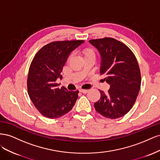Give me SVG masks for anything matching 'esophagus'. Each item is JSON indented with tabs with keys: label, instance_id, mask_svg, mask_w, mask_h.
<instances>
[{
	"label": "esophagus",
	"instance_id": "obj_1",
	"mask_svg": "<svg viewBox=\"0 0 160 160\" xmlns=\"http://www.w3.org/2000/svg\"><path fill=\"white\" fill-rule=\"evenodd\" d=\"M79 91L81 92V93H88L89 90H88V89H79Z\"/></svg>",
	"mask_w": 160,
	"mask_h": 160
}]
</instances>
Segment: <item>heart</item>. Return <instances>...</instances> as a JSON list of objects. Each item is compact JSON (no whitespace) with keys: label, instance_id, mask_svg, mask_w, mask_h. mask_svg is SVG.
I'll use <instances>...</instances> for the list:
<instances>
[{"label":"heart","instance_id":"heart-1","mask_svg":"<svg viewBox=\"0 0 160 160\" xmlns=\"http://www.w3.org/2000/svg\"><path fill=\"white\" fill-rule=\"evenodd\" d=\"M82 52H83V55L84 56V58H88V57H95V53L94 52V51L90 49V48H85V49H83L82 51ZM72 54L70 55L69 59H71V57H72Z\"/></svg>","mask_w":160,"mask_h":160}]
</instances>
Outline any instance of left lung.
I'll list each match as a JSON object with an SVG mask.
<instances>
[{
  "mask_svg": "<svg viewBox=\"0 0 160 160\" xmlns=\"http://www.w3.org/2000/svg\"><path fill=\"white\" fill-rule=\"evenodd\" d=\"M89 42L100 53V73L110 85L108 93L99 91L101 98L94 103L95 110L111 119L123 117L132 108L141 86L136 57L127 45L113 38L92 39Z\"/></svg>",
  "mask_w": 160,
  "mask_h": 160,
  "instance_id": "obj_1",
  "label": "left lung"
}]
</instances>
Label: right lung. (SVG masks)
<instances>
[{"label": "right lung", "mask_w": 160, "mask_h": 160, "mask_svg": "<svg viewBox=\"0 0 160 160\" xmlns=\"http://www.w3.org/2000/svg\"><path fill=\"white\" fill-rule=\"evenodd\" d=\"M83 40L54 41L42 47L34 57L27 77L28 94L42 115L55 119L72 109L79 91L61 89L56 83L70 53Z\"/></svg>", "instance_id": "1"}]
</instances>
